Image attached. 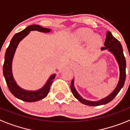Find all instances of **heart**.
Here are the masks:
<instances>
[{"label": "heart", "instance_id": "heart-1", "mask_svg": "<svg viewBox=\"0 0 130 130\" xmlns=\"http://www.w3.org/2000/svg\"><path fill=\"white\" fill-rule=\"evenodd\" d=\"M76 41L79 43H87L91 41L93 45L99 46L102 44V39L100 35H94V32L87 28H81L78 30L75 35Z\"/></svg>", "mask_w": 130, "mask_h": 130}]
</instances>
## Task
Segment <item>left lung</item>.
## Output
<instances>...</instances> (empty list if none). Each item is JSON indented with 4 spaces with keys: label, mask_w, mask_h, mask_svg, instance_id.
<instances>
[{
    "label": "left lung",
    "mask_w": 130,
    "mask_h": 130,
    "mask_svg": "<svg viewBox=\"0 0 130 130\" xmlns=\"http://www.w3.org/2000/svg\"><path fill=\"white\" fill-rule=\"evenodd\" d=\"M104 47H102V50L104 49H107L109 52H111L116 57L117 62L119 65V68H120V79L118 82V85L114 90L113 91L112 93L106 98H103L100 100V101L97 102H91L89 100H86L83 99L82 96L80 95L77 90L74 87V79L72 80L71 83V90L72 92L73 95H74L75 98L79 101L81 103L85 104L87 105H90V106H98V105H102L109 103L113 98L118 95V93L120 92L122 87H123L125 80V68H126V62H125V58L124 57L123 52V48L121 43L118 39L112 35L109 31H107L106 34V39H105V43H104Z\"/></svg>",
    "instance_id": "8db88e82"
}]
</instances>
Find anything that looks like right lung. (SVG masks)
Instances as JSON below:
<instances>
[{
  "label": "right lung",
  "instance_id": "1",
  "mask_svg": "<svg viewBox=\"0 0 130 130\" xmlns=\"http://www.w3.org/2000/svg\"><path fill=\"white\" fill-rule=\"evenodd\" d=\"M32 30H37L42 32H49L51 29L44 28L38 25H30L24 30L13 36L10 45L7 48L5 55V63L3 65V75L10 91L14 97L24 102H34L45 98L49 92L51 85L55 77V74L51 75L48 81L42 88L37 91H28L22 89L16 83L12 73V63L14 55L19 43Z\"/></svg>",
  "mask_w": 130,
  "mask_h": 130
}]
</instances>
